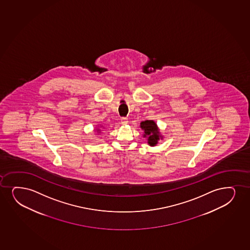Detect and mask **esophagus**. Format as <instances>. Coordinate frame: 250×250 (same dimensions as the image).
I'll return each mask as SVG.
<instances>
[{"label": "esophagus", "mask_w": 250, "mask_h": 250, "mask_svg": "<svg viewBox=\"0 0 250 250\" xmlns=\"http://www.w3.org/2000/svg\"><path fill=\"white\" fill-rule=\"evenodd\" d=\"M121 124L122 125H127L128 124V119L127 118H121Z\"/></svg>", "instance_id": "obj_1"}]
</instances>
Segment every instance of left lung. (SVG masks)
<instances>
[{"label": "left lung", "instance_id": "left-lung-1", "mask_svg": "<svg viewBox=\"0 0 250 250\" xmlns=\"http://www.w3.org/2000/svg\"><path fill=\"white\" fill-rule=\"evenodd\" d=\"M140 127L143 130V137L146 138L148 145L151 146L157 145L158 141L164 139V136L161 134L160 129L154 121L151 120L142 121L140 124Z\"/></svg>", "mask_w": 250, "mask_h": 250}]
</instances>
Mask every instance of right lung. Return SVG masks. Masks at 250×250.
<instances>
[{
  "instance_id": "add662e5",
  "label": "right lung",
  "mask_w": 250,
  "mask_h": 250,
  "mask_svg": "<svg viewBox=\"0 0 250 250\" xmlns=\"http://www.w3.org/2000/svg\"><path fill=\"white\" fill-rule=\"evenodd\" d=\"M103 129H104V127L103 126V125H97L96 129H94V130L97 131V133H101L102 132Z\"/></svg>"
}]
</instances>
